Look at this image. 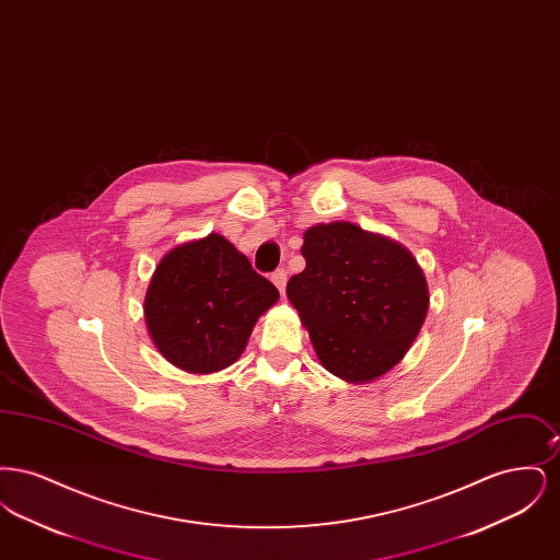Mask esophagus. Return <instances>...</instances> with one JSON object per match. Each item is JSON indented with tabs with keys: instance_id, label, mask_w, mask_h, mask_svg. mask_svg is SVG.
<instances>
[{
	"instance_id": "esophagus-1",
	"label": "esophagus",
	"mask_w": 560,
	"mask_h": 560,
	"mask_svg": "<svg viewBox=\"0 0 560 560\" xmlns=\"http://www.w3.org/2000/svg\"><path fill=\"white\" fill-rule=\"evenodd\" d=\"M270 279H272V283L277 285L279 292H285V283H288V270H285V268H277Z\"/></svg>"
}]
</instances>
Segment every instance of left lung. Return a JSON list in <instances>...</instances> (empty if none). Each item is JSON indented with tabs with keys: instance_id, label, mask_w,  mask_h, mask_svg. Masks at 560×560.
I'll use <instances>...</instances> for the list:
<instances>
[{
	"instance_id": "obj_1",
	"label": "left lung",
	"mask_w": 560,
	"mask_h": 560,
	"mask_svg": "<svg viewBox=\"0 0 560 560\" xmlns=\"http://www.w3.org/2000/svg\"><path fill=\"white\" fill-rule=\"evenodd\" d=\"M306 268L288 298L327 372L368 382L395 368L428 313V285L416 258L395 241L350 222L304 233Z\"/></svg>"
}]
</instances>
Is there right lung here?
Masks as SVG:
<instances>
[{
    "label": "right lung",
    "instance_id": "1",
    "mask_svg": "<svg viewBox=\"0 0 560 560\" xmlns=\"http://www.w3.org/2000/svg\"><path fill=\"white\" fill-rule=\"evenodd\" d=\"M277 288L220 235L190 241L161 258L144 298V319L176 368L212 373L235 363Z\"/></svg>",
    "mask_w": 560,
    "mask_h": 560
}]
</instances>
